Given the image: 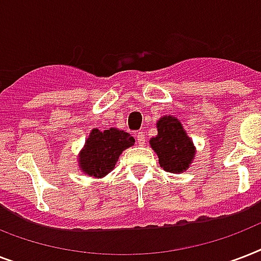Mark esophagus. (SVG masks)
Masks as SVG:
<instances>
[{
  "mask_svg": "<svg viewBox=\"0 0 261 261\" xmlns=\"http://www.w3.org/2000/svg\"><path fill=\"white\" fill-rule=\"evenodd\" d=\"M137 142H138L139 146H143V145H145V142H146L145 133H137Z\"/></svg>",
  "mask_w": 261,
  "mask_h": 261,
  "instance_id": "1",
  "label": "esophagus"
}]
</instances>
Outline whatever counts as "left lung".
I'll list each match as a JSON object with an SVG mask.
<instances>
[{
  "label": "left lung",
  "mask_w": 261,
  "mask_h": 261,
  "mask_svg": "<svg viewBox=\"0 0 261 261\" xmlns=\"http://www.w3.org/2000/svg\"><path fill=\"white\" fill-rule=\"evenodd\" d=\"M155 126L159 134L149 143L159 155L160 167L171 173L186 172L194 161L196 147L181 122L172 115H165L157 120Z\"/></svg>",
  "instance_id": "8db88e82"
}]
</instances>
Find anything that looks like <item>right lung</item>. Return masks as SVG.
Returning <instances> with one entry per match:
<instances>
[{
    "instance_id": "obj_1",
    "label": "right lung",
    "mask_w": 261,
    "mask_h": 261,
    "mask_svg": "<svg viewBox=\"0 0 261 261\" xmlns=\"http://www.w3.org/2000/svg\"><path fill=\"white\" fill-rule=\"evenodd\" d=\"M128 133L115 127L100 131L93 128L79 153V167L84 174L101 178L110 173L118 163L123 150L134 145Z\"/></svg>"
}]
</instances>
